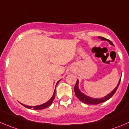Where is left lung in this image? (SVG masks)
<instances>
[{
    "label": "left lung",
    "instance_id": "left-lung-1",
    "mask_svg": "<svg viewBox=\"0 0 129 129\" xmlns=\"http://www.w3.org/2000/svg\"><path fill=\"white\" fill-rule=\"evenodd\" d=\"M98 38H99V39H101L102 40L107 41V42H109V43L111 45H113V43H112L110 40H107L106 39V38H103V37H98ZM120 80H121V77L120 79L118 84H117V86H116L115 88L112 92H110L108 94L106 95L105 96H104L103 98H92V97H90V96H87V95L84 94V93H82V92L80 91L79 89V86H78L79 80H77V82H76V85H75L74 92H75V94H76V96H77V98H78L81 102H82V103H86V104H89V105H98L99 104V103H103V102H105V101L108 100H109L111 97L113 96V95L114 94L115 92L116 91H117L118 86H119L120 82Z\"/></svg>",
    "mask_w": 129,
    "mask_h": 129
}]
</instances>
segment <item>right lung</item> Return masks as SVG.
Returning <instances> with one entry per match:
<instances>
[{"instance_id": "right-lung-1", "label": "right lung", "mask_w": 129, "mask_h": 129, "mask_svg": "<svg viewBox=\"0 0 129 129\" xmlns=\"http://www.w3.org/2000/svg\"><path fill=\"white\" fill-rule=\"evenodd\" d=\"M60 80H59V81H58V82H57V84H56V86H57V85L58 84V83L60 82ZM55 89L54 92H53V96H52V98H50V100H48L47 102H46V103H43V104H42V105H40L33 106H33H27V105H26L22 104V103H21V104L22 105H23L24 107H26V108H33V109H35V110L45 109V108H47V107H49V106H50L51 105H52V102H53V101L54 100V99H55Z\"/></svg>"}]
</instances>
